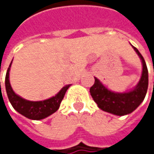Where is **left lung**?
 Listing matches in <instances>:
<instances>
[{"mask_svg": "<svg viewBox=\"0 0 154 154\" xmlns=\"http://www.w3.org/2000/svg\"><path fill=\"white\" fill-rule=\"evenodd\" d=\"M139 56L143 70L137 85L129 91L117 93L108 89L97 78L94 77V84L90 88V94L98 107L103 111L117 116H124L133 112L143 103L148 89V69L144 59L139 51L132 45Z\"/></svg>", "mask_w": 154, "mask_h": 154, "instance_id": "1", "label": "left lung"}]
</instances>
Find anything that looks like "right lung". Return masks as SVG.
Listing matches in <instances>:
<instances>
[{
  "mask_svg": "<svg viewBox=\"0 0 154 154\" xmlns=\"http://www.w3.org/2000/svg\"><path fill=\"white\" fill-rule=\"evenodd\" d=\"M11 63L10 64V67L8 68L6 77H5V87L8 98L10 100V103H11L12 107L20 113L21 115L25 116L27 119H33V120H40L43 119H45L50 115L53 114L55 111L58 110L60 108V103L62 99L64 98V95L70 86V85H67L61 88V90L55 94L54 96L44 100V101H28L18 94H17L13 91L11 83H10V70L11 67ZM1 87V85H0Z\"/></svg>",
  "mask_w": 154,
  "mask_h": 154,
  "instance_id": "right-lung-1",
  "label": "right lung"
}]
</instances>
